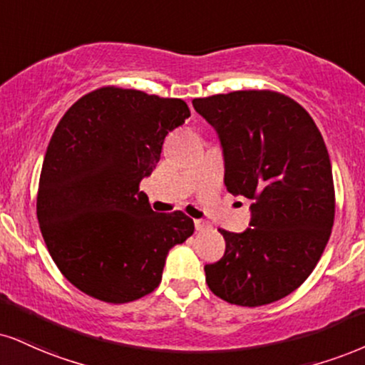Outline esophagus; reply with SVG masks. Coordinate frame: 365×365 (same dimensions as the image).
I'll return each mask as SVG.
<instances>
[{
    "label": "esophagus",
    "mask_w": 365,
    "mask_h": 365,
    "mask_svg": "<svg viewBox=\"0 0 365 365\" xmlns=\"http://www.w3.org/2000/svg\"><path fill=\"white\" fill-rule=\"evenodd\" d=\"M195 230L197 231H205V230H209V225H207V222H205V221H202V219H195Z\"/></svg>",
    "instance_id": "1"
}]
</instances>
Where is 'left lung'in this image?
Wrapping results in <instances>:
<instances>
[{
    "label": "left lung",
    "instance_id": "8db88e82",
    "mask_svg": "<svg viewBox=\"0 0 365 365\" xmlns=\"http://www.w3.org/2000/svg\"><path fill=\"white\" fill-rule=\"evenodd\" d=\"M221 140L225 185L247 197L250 227L219 230L225 257L205 282L238 306H263L296 291L330 240L335 219L331 163L322 133L299 103L267 90L192 100Z\"/></svg>",
    "mask_w": 365,
    "mask_h": 365
}]
</instances>
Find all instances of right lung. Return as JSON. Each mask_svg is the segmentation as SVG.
Returning a JSON list of instances; mask_svg holds the SVG:
<instances>
[{
	"mask_svg": "<svg viewBox=\"0 0 365 365\" xmlns=\"http://www.w3.org/2000/svg\"><path fill=\"white\" fill-rule=\"evenodd\" d=\"M190 117L180 98L100 88L57 124L43 158L37 219L52 260L74 287L122 304L153 292L168 252L194 235L182 210L160 214L139 190L163 140Z\"/></svg>",
	"mask_w": 365,
	"mask_h": 365,
	"instance_id": "right-lung-1",
	"label": "right lung"
}]
</instances>
